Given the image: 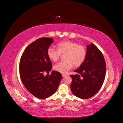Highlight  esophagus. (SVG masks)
I'll return each instance as SVG.
<instances>
[{
    "label": "esophagus",
    "instance_id": "obj_1",
    "mask_svg": "<svg viewBox=\"0 0 123 123\" xmlns=\"http://www.w3.org/2000/svg\"><path fill=\"white\" fill-rule=\"evenodd\" d=\"M66 76V74H62V76L63 77H65Z\"/></svg>",
    "mask_w": 123,
    "mask_h": 123
}]
</instances>
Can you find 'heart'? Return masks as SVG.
<instances>
[{"label": "heart", "instance_id": "b5f03b06", "mask_svg": "<svg viewBox=\"0 0 123 123\" xmlns=\"http://www.w3.org/2000/svg\"><path fill=\"white\" fill-rule=\"evenodd\" d=\"M61 54L64 55V61L61 62L54 66V69L62 74L67 73L72 68L73 65L78 67L83 64L86 57L85 48L76 43L67 40L59 43L57 49L49 48L47 51L48 57L54 62H57Z\"/></svg>", "mask_w": 123, "mask_h": 123}]
</instances>
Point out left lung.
Here are the masks:
<instances>
[{
	"label": "left lung",
	"mask_w": 123,
	"mask_h": 123,
	"mask_svg": "<svg viewBox=\"0 0 123 123\" xmlns=\"http://www.w3.org/2000/svg\"><path fill=\"white\" fill-rule=\"evenodd\" d=\"M106 71V62L102 52L94 44H88L84 62L74 71L77 74L70 75L73 94L81 99L92 97L102 87Z\"/></svg>",
	"instance_id": "left-lung-1"
}]
</instances>
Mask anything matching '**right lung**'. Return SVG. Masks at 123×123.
Returning a JSON list of instances; mask_svg holds the SVG:
<instances>
[{
    "mask_svg": "<svg viewBox=\"0 0 123 123\" xmlns=\"http://www.w3.org/2000/svg\"><path fill=\"white\" fill-rule=\"evenodd\" d=\"M54 42L52 38H40L26 48L19 63L21 80L28 91L39 99H44L56 91L62 74L52 71L51 75H43L51 71L52 64L47 55L48 49Z\"/></svg>",
    "mask_w": 123,
    "mask_h": 123,
    "instance_id": "right-lung-1",
    "label": "right lung"
}]
</instances>
